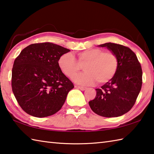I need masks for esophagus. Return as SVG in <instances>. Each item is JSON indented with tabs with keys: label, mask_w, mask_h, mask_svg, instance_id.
<instances>
[{
	"label": "esophagus",
	"mask_w": 154,
	"mask_h": 154,
	"mask_svg": "<svg viewBox=\"0 0 154 154\" xmlns=\"http://www.w3.org/2000/svg\"><path fill=\"white\" fill-rule=\"evenodd\" d=\"M75 87H77V88L81 90H82V91H84V90H85L87 89V87H82V86H77V85H75Z\"/></svg>",
	"instance_id": "esophagus-1"
}]
</instances>
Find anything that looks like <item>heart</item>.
<instances>
[{
	"label": "heart",
	"instance_id": "b5f03b06",
	"mask_svg": "<svg viewBox=\"0 0 154 154\" xmlns=\"http://www.w3.org/2000/svg\"><path fill=\"white\" fill-rule=\"evenodd\" d=\"M58 65L64 74L70 78L84 66L85 72L75 76L73 80L80 85H90L96 81L99 84H104L112 79L118 68V59L111 51L93 48L78 53L77 61L71 53H64L59 57Z\"/></svg>",
	"mask_w": 154,
	"mask_h": 154
}]
</instances>
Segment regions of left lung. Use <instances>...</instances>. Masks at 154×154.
<instances>
[{"label": "left lung", "instance_id": "left-lung-1", "mask_svg": "<svg viewBox=\"0 0 154 154\" xmlns=\"http://www.w3.org/2000/svg\"><path fill=\"white\" fill-rule=\"evenodd\" d=\"M116 55L118 68L109 81L96 89L97 94L89 105L100 116H121L130 110L135 103L142 85V69L137 56L129 48L107 43L99 45Z\"/></svg>", "mask_w": 154, "mask_h": 154}]
</instances>
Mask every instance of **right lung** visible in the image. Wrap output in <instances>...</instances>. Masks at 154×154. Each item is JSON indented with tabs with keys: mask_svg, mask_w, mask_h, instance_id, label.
<instances>
[{
	"mask_svg": "<svg viewBox=\"0 0 154 154\" xmlns=\"http://www.w3.org/2000/svg\"><path fill=\"white\" fill-rule=\"evenodd\" d=\"M70 50L51 43H35L21 51L12 70V89L18 103L36 117L61 109L73 83L63 73L59 57Z\"/></svg>",
	"mask_w": 154,
	"mask_h": 154,
	"instance_id": "right-lung-1",
	"label": "right lung"
}]
</instances>
